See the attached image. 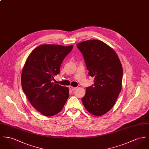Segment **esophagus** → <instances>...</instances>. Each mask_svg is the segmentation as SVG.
I'll use <instances>...</instances> for the list:
<instances>
[{
    "label": "esophagus",
    "mask_w": 149,
    "mask_h": 149,
    "mask_svg": "<svg viewBox=\"0 0 149 149\" xmlns=\"http://www.w3.org/2000/svg\"><path fill=\"white\" fill-rule=\"evenodd\" d=\"M76 87H72V86H70L69 87V89H70V91H74V90H76Z\"/></svg>",
    "instance_id": "34e87169"
}]
</instances>
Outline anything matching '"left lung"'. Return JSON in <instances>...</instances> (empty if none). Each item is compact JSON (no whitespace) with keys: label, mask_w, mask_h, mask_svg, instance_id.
Listing matches in <instances>:
<instances>
[{"label":"left lung","mask_w":149,"mask_h":149,"mask_svg":"<svg viewBox=\"0 0 149 149\" xmlns=\"http://www.w3.org/2000/svg\"><path fill=\"white\" fill-rule=\"evenodd\" d=\"M88 74L94 77V84L86 88L81 99L83 105L92 115L105 114L115 105L121 91L123 70L115 50L98 40L78 43Z\"/></svg>","instance_id":"obj_1"}]
</instances>
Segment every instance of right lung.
I'll list each match as a JSON object with an SVG mask.
<instances>
[{
    "label": "right lung",
    "instance_id": "obj_1",
    "mask_svg": "<svg viewBox=\"0 0 149 149\" xmlns=\"http://www.w3.org/2000/svg\"><path fill=\"white\" fill-rule=\"evenodd\" d=\"M73 45L45 44L35 48L24 66L21 81L23 91L34 108L45 116L58 113L69 96L68 87L52 83Z\"/></svg>",
    "mask_w": 149,
    "mask_h": 149
}]
</instances>
